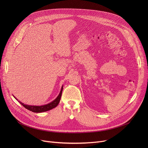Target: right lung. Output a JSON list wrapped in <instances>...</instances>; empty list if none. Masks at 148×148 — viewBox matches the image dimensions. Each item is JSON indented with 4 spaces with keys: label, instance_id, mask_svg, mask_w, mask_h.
Listing matches in <instances>:
<instances>
[{
    "label": "right lung",
    "instance_id": "1",
    "mask_svg": "<svg viewBox=\"0 0 148 148\" xmlns=\"http://www.w3.org/2000/svg\"><path fill=\"white\" fill-rule=\"evenodd\" d=\"M62 88H63V87L62 86L59 95H58V97L54 101H53L52 102H50V103H49L46 105H41V106H35V105H26V104H25L24 103H22V102H20L19 101H18V102H20L21 104H22L25 108H26V109L29 110V111H32L33 112L39 113V112H46V111H49L50 110H52V109H53L54 108H55L57 106L58 104L60 102V99H61V97ZM13 97L15 98V99L16 100H18L14 96H13Z\"/></svg>",
    "mask_w": 148,
    "mask_h": 148
}]
</instances>
